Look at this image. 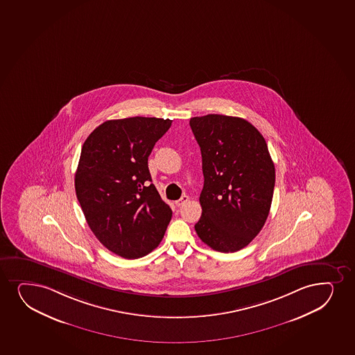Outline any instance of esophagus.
<instances>
[{
	"instance_id": "obj_1",
	"label": "esophagus",
	"mask_w": 355,
	"mask_h": 355,
	"mask_svg": "<svg viewBox=\"0 0 355 355\" xmlns=\"http://www.w3.org/2000/svg\"><path fill=\"white\" fill-rule=\"evenodd\" d=\"M189 196L187 195H184V196L180 197V200H175V205L177 207H182V205H185V203H188Z\"/></svg>"
}]
</instances>
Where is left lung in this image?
I'll list each match as a JSON object with an SVG mask.
<instances>
[{
  "instance_id": "obj_1",
  "label": "left lung",
  "mask_w": 355,
  "mask_h": 355,
  "mask_svg": "<svg viewBox=\"0 0 355 355\" xmlns=\"http://www.w3.org/2000/svg\"><path fill=\"white\" fill-rule=\"evenodd\" d=\"M190 127L205 175L195 230L213 250L233 253L246 247L266 222L275 164L263 135L245 119L209 114L190 119Z\"/></svg>"
}]
</instances>
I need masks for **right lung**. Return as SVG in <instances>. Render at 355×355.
<instances>
[{
    "label": "right lung",
    "instance_id": "obj_1",
    "mask_svg": "<svg viewBox=\"0 0 355 355\" xmlns=\"http://www.w3.org/2000/svg\"><path fill=\"white\" fill-rule=\"evenodd\" d=\"M172 120H109L84 141L75 175L77 200L98 241L125 259L148 254L163 240L172 210L152 184L148 157Z\"/></svg>",
    "mask_w": 355,
    "mask_h": 355
}]
</instances>
